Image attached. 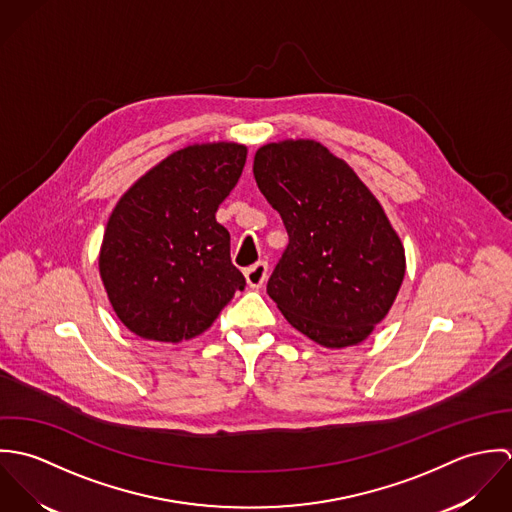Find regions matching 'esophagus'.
Wrapping results in <instances>:
<instances>
[{"label":"esophagus","instance_id":"1","mask_svg":"<svg viewBox=\"0 0 512 512\" xmlns=\"http://www.w3.org/2000/svg\"><path fill=\"white\" fill-rule=\"evenodd\" d=\"M244 276H246L248 286H250L252 290H258V288H262V284L266 282V276H268V264H266L264 260H260V262H256L254 266L246 268V270H244Z\"/></svg>","mask_w":512,"mask_h":512}]
</instances>
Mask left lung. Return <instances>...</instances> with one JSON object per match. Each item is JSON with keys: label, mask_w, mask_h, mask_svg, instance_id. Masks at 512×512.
Returning a JSON list of instances; mask_svg holds the SVG:
<instances>
[{"label": "left lung", "mask_w": 512, "mask_h": 512, "mask_svg": "<svg viewBox=\"0 0 512 512\" xmlns=\"http://www.w3.org/2000/svg\"><path fill=\"white\" fill-rule=\"evenodd\" d=\"M252 169L290 236L268 295L311 341L359 345L390 311L406 272L404 246L380 203L313 140L262 146Z\"/></svg>", "instance_id": "obj_1"}]
</instances>
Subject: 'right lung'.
<instances>
[{"mask_svg":"<svg viewBox=\"0 0 512 512\" xmlns=\"http://www.w3.org/2000/svg\"><path fill=\"white\" fill-rule=\"evenodd\" d=\"M246 146L183 147L114 207L98 268L120 321L138 337L179 343L207 331L246 280L230 260L220 203L240 179Z\"/></svg>","mask_w":512,"mask_h":512,"instance_id":"right-lung-1","label":"right lung"}]
</instances>
